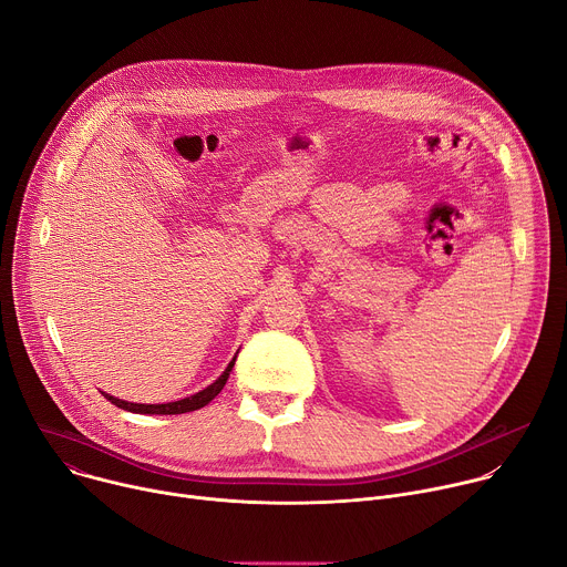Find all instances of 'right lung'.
Returning <instances> with one entry per match:
<instances>
[{"label": "right lung", "instance_id": "obj_1", "mask_svg": "<svg viewBox=\"0 0 567 567\" xmlns=\"http://www.w3.org/2000/svg\"><path fill=\"white\" fill-rule=\"evenodd\" d=\"M233 365H235V357L226 365V370L208 388H204V390H199V392H195V394H190L186 399H179V401H168V403H134V401H125V399L112 396L107 392H103V394H105L107 401L114 403V406H118L123 411H130V413H141V415H182V413H190V411L204 409L208 401H213L221 392V388L226 385V379H228Z\"/></svg>", "mask_w": 567, "mask_h": 567}]
</instances>
